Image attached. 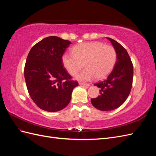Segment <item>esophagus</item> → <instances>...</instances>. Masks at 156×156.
I'll return each mask as SVG.
<instances>
[{
    "label": "esophagus",
    "mask_w": 156,
    "mask_h": 156,
    "mask_svg": "<svg viewBox=\"0 0 156 156\" xmlns=\"http://www.w3.org/2000/svg\"><path fill=\"white\" fill-rule=\"evenodd\" d=\"M79 85L84 86V87H90V84H84V83H79Z\"/></svg>",
    "instance_id": "esophagus-1"
}]
</instances>
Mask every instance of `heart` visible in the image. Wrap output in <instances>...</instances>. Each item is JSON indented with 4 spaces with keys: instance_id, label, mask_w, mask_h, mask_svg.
Instances as JSON below:
<instances>
[{
    "instance_id": "obj_1",
    "label": "heart",
    "mask_w": 156,
    "mask_h": 156,
    "mask_svg": "<svg viewBox=\"0 0 156 156\" xmlns=\"http://www.w3.org/2000/svg\"><path fill=\"white\" fill-rule=\"evenodd\" d=\"M73 55L64 54L62 62L71 75H75L83 66L85 69L77 74L79 81H89L94 77L98 80L105 78L110 73L116 61L115 49L101 42H86L72 48Z\"/></svg>"
}]
</instances>
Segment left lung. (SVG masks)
<instances>
[{
	"label": "left lung",
	"instance_id": "obj_1",
	"mask_svg": "<svg viewBox=\"0 0 156 156\" xmlns=\"http://www.w3.org/2000/svg\"><path fill=\"white\" fill-rule=\"evenodd\" d=\"M107 38L115 49L116 62L107 78L94 84L100 88V95L91 99L92 105L103 111L116 109L123 104L130 93L133 77V66L127 51L116 41Z\"/></svg>",
	"mask_w": 156,
	"mask_h": 156
}]
</instances>
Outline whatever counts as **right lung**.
<instances>
[{
  "label": "right lung",
  "instance_id": "right-lung-1",
  "mask_svg": "<svg viewBox=\"0 0 156 156\" xmlns=\"http://www.w3.org/2000/svg\"><path fill=\"white\" fill-rule=\"evenodd\" d=\"M72 44L57 36H49L34 45L28 55L24 74L30 96L41 109L56 112L69 103L73 90L79 86L71 81L62 57Z\"/></svg>",
  "mask_w": 156,
  "mask_h": 156
}]
</instances>
